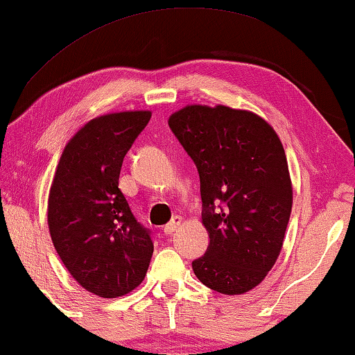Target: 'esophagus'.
I'll return each mask as SVG.
<instances>
[{
  "label": "esophagus",
  "instance_id": "obj_1",
  "mask_svg": "<svg viewBox=\"0 0 355 355\" xmlns=\"http://www.w3.org/2000/svg\"><path fill=\"white\" fill-rule=\"evenodd\" d=\"M181 223H182V217L181 216H174L173 219L168 222L165 227H163V232H165L166 234H171V233L176 232L179 227H181Z\"/></svg>",
  "mask_w": 355,
  "mask_h": 355
}]
</instances>
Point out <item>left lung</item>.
Listing matches in <instances>:
<instances>
[{"instance_id": "obj_1", "label": "left lung", "mask_w": 355, "mask_h": 355, "mask_svg": "<svg viewBox=\"0 0 355 355\" xmlns=\"http://www.w3.org/2000/svg\"><path fill=\"white\" fill-rule=\"evenodd\" d=\"M168 123L200 174L209 246L192 263L195 276L223 295L252 291L279 257L292 212L279 136L259 114L223 105H187Z\"/></svg>"}]
</instances>
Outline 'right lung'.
Returning a JSON list of instances; mask_svg holds the SVG:
<instances>
[{
	"instance_id": "right-lung-1",
	"label": "right lung",
	"mask_w": 355,
	"mask_h": 355,
	"mask_svg": "<svg viewBox=\"0 0 355 355\" xmlns=\"http://www.w3.org/2000/svg\"><path fill=\"white\" fill-rule=\"evenodd\" d=\"M150 116L121 111L87 122L64 146L49 190L53 248L79 286L101 298L138 287L154 252L119 189L123 157Z\"/></svg>"
}]
</instances>
